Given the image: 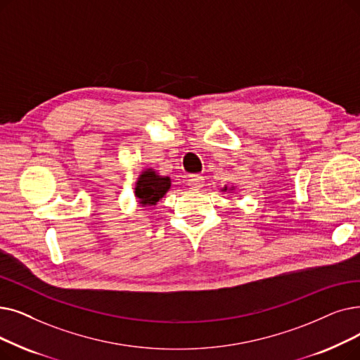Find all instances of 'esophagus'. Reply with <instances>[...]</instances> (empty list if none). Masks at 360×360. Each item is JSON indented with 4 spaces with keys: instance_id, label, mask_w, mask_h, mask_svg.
<instances>
[{
    "instance_id": "34e87169",
    "label": "esophagus",
    "mask_w": 360,
    "mask_h": 360,
    "mask_svg": "<svg viewBox=\"0 0 360 360\" xmlns=\"http://www.w3.org/2000/svg\"><path fill=\"white\" fill-rule=\"evenodd\" d=\"M188 185L191 186L193 190H200L202 185H205V178H202L201 175H194V176H190L188 179Z\"/></svg>"
}]
</instances>
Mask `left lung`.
<instances>
[{
	"instance_id": "obj_1",
	"label": "left lung",
	"mask_w": 360,
	"mask_h": 360,
	"mask_svg": "<svg viewBox=\"0 0 360 360\" xmlns=\"http://www.w3.org/2000/svg\"><path fill=\"white\" fill-rule=\"evenodd\" d=\"M228 190V186H224V191H226Z\"/></svg>"
}]
</instances>
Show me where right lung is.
Returning <instances> with one entry per match:
<instances>
[{
  "label": "right lung",
  "instance_id": "right-lung-1",
  "mask_svg": "<svg viewBox=\"0 0 360 360\" xmlns=\"http://www.w3.org/2000/svg\"><path fill=\"white\" fill-rule=\"evenodd\" d=\"M170 184L172 181L169 176H160L159 174H155V170L146 169L135 182V197L138 198L139 205L144 207L155 206L158 201L169 191Z\"/></svg>",
  "mask_w": 360,
  "mask_h": 360
}]
</instances>
